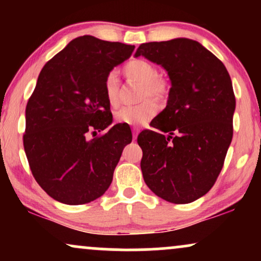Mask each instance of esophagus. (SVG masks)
I'll return each instance as SVG.
<instances>
[{
    "instance_id": "esophagus-1",
    "label": "esophagus",
    "mask_w": 261,
    "mask_h": 261,
    "mask_svg": "<svg viewBox=\"0 0 261 261\" xmlns=\"http://www.w3.org/2000/svg\"><path fill=\"white\" fill-rule=\"evenodd\" d=\"M132 130H133V139H134V140H137V138H138V134H139V129H138V128H133V129H132Z\"/></svg>"
}]
</instances>
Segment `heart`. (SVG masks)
Here are the masks:
<instances>
[{"mask_svg":"<svg viewBox=\"0 0 261 261\" xmlns=\"http://www.w3.org/2000/svg\"><path fill=\"white\" fill-rule=\"evenodd\" d=\"M123 73L128 80L142 84L141 99H146L138 106H127L115 113L117 122L128 126H142L147 123L158 113V107L151 99L156 102H165L170 94L169 83L159 77V70L154 64L146 59L135 58L123 66ZM119 80L115 72H109L103 81V92L107 101L112 107L119 103Z\"/></svg>","mask_w":261,"mask_h":261,"instance_id":"heart-1","label":"heart"}]
</instances>
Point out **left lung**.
<instances>
[{
	"label": "left lung",
	"instance_id": "obj_1",
	"mask_svg": "<svg viewBox=\"0 0 261 261\" xmlns=\"http://www.w3.org/2000/svg\"><path fill=\"white\" fill-rule=\"evenodd\" d=\"M162 65L171 89L166 108L138 137L145 183L176 204L204 196L219 177L233 138L235 96L221 60L187 38L141 44L135 57Z\"/></svg>",
	"mask_w": 261,
	"mask_h": 261
}]
</instances>
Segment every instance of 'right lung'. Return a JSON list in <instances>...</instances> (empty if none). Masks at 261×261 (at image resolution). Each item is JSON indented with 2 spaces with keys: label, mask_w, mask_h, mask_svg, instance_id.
I'll return each mask as SVG.
<instances>
[{
  "label": "right lung",
  "mask_w": 261,
  "mask_h": 261,
  "mask_svg": "<svg viewBox=\"0 0 261 261\" xmlns=\"http://www.w3.org/2000/svg\"><path fill=\"white\" fill-rule=\"evenodd\" d=\"M135 46L91 35L73 39L48 60L26 107L23 147L32 174L64 204H85L112 184L130 128L113 122L103 81Z\"/></svg>",
  "instance_id": "1"
}]
</instances>
